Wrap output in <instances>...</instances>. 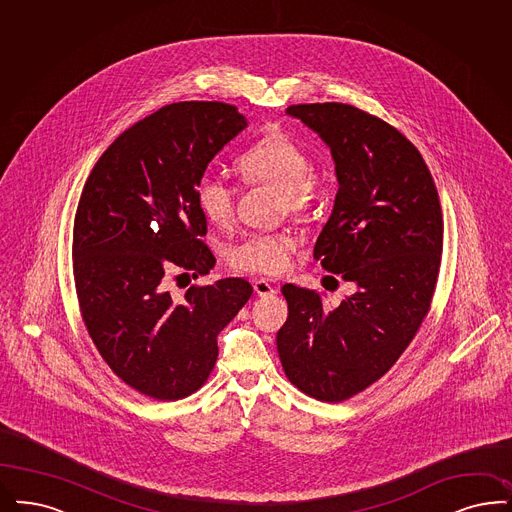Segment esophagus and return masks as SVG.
<instances>
[{
  "mask_svg": "<svg viewBox=\"0 0 512 512\" xmlns=\"http://www.w3.org/2000/svg\"><path fill=\"white\" fill-rule=\"evenodd\" d=\"M254 292L258 294V296H271V294H275V288L271 286V283H267L265 279H256L254 281Z\"/></svg>",
  "mask_w": 512,
  "mask_h": 512,
  "instance_id": "34e87169",
  "label": "esophagus"
}]
</instances>
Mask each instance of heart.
<instances>
[{
	"mask_svg": "<svg viewBox=\"0 0 512 512\" xmlns=\"http://www.w3.org/2000/svg\"><path fill=\"white\" fill-rule=\"evenodd\" d=\"M237 171L248 186H271L281 191V209L305 216L319 193V176L302 146L283 133L269 134L237 159ZM201 212L218 226L235 218L237 190L218 176L205 174L195 186ZM296 239L288 231H258L229 248L228 260L239 271L279 275L290 267Z\"/></svg>",
	"mask_w": 512,
	"mask_h": 512,
	"instance_id": "b5f03b06",
	"label": "heart"
}]
</instances>
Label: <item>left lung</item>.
<instances>
[{
  "instance_id": "left-lung-1",
  "label": "left lung",
  "mask_w": 512,
  "mask_h": 512,
  "mask_svg": "<svg viewBox=\"0 0 512 512\" xmlns=\"http://www.w3.org/2000/svg\"><path fill=\"white\" fill-rule=\"evenodd\" d=\"M286 114L328 144L340 182L313 258L359 290L328 307L321 294L284 284L277 351L302 393L343 402L391 370L427 317L442 210L421 153L383 119L341 102L296 104Z\"/></svg>"
}]
</instances>
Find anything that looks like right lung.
<instances>
[{"label": "right lung", "mask_w": 512, "mask_h": 512, "mask_svg": "<svg viewBox=\"0 0 512 512\" xmlns=\"http://www.w3.org/2000/svg\"><path fill=\"white\" fill-rule=\"evenodd\" d=\"M245 127L231 104H169L119 134L85 182L72 243L79 313L115 376L146 397L203 387L216 336L252 296L245 279L191 284L182 298L167 290L169 277L214 267L195 186Z\"/></svg>", "instance_id": "1"}]
</instances>
